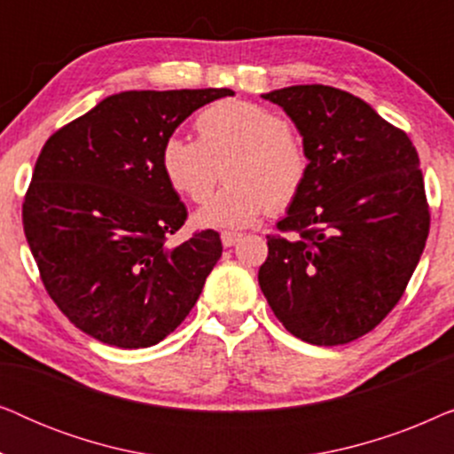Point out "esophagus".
Listing matches in <instances>:
<instances>
[{"mask_svg":"<svg viewBox=\"0 0 454 454\" xmlns=\"http://www.w3.org/2000/svg\"><path fill=\"white\" fill-rule=\"evenodd\" d=\"M239 239H241V233H233V231H223L221 233V241H223V246H225V247L235 246Z\"/></svg>","mask_w":454,"mask_h":454,"instance_id":"obj_1","label":"esophagus"}]
</instances>
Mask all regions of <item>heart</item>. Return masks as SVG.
<instances>
[{"label":"heart","mask_w":454,"mask_h":454,"mask_svg":"<svg viewBox=\"0 0 454 454\" xmlns=\"http://www.w3.org/2000/svg\"><path fill=\"white\" fill-rule=\"evenodd\" d=\"M194 128L198 140L171 134L160 146L159 163L173 190L202 202L215 188L219 163L227 159L229 184L196 210L200 227H247L270 204L285 208L301 194L309 154L281 114L233 98L202 109Z\"/></svg>","instance_id":"obj_1"}]
</instances>
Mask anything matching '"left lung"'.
<instances>
[{"label":"left lung","instance_id":"1","mask_svg":"<svg viewBox=\"0 0 454 454\" xmlns=\"http://www.w3.org/2000/svg\"><path fill=\"white\" fill-rule=\"evenodd\" d=\"M283 107L309 154L301 194L266 235L260 289L283 326L312 345H345L396 306L430 231L413 142L368 103L325 84L262 95Z\"/></svg>","mask_w":454,"mask_h":454}]
</instances>
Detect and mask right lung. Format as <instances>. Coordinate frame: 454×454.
Returning a JSON list of instances; mask_svg holds the SVG:
<instances>
[{
	"instance_id": "obj_1",
	"label": "right lung",
	"mask_w": 454,
	"mask_h": 454,
	"mask_svg": "<svg viewBox=\"0 0 454 454\" xmlns=\"http://www.w3.org/2000/svg\"><path fill=\"white\" fill-rule=\"evenodd\" d=\"M229 89L126 90L58 129L36 159L24 235L47 294L80 331L140 349L176 331L221 258L213 229L169 246L188 210L160 171L163 142Z\"/></svg>"
}]
</instances>
